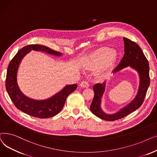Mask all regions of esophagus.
Instances as JSON below:
<instances>
[{
	"instance_id": "esophagus-1",
	"label": "esophagus",
	"mask_w": 157,
	"mask_h": 157,
	"mask_svg": "<svg viewBox=\"0 0 157 157\" xmlns=\"http://www.w3.org/2000/svg\"><path fill=\"white\" fill-rule=\"evenodd\" d=\"M79 86H80V87H81L87 88V87H89V84H88L87 82H86V81H82V82H81Z\"/></svg>"
}]
</instances>
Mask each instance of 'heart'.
<instances>
[{"instance_id": "obj_1", "label": "heart", "mask_w": 157, "mask_h": 157, "mask_svg": "<svg viewBox=\"0 0 157 157\" xmlns=\"http://www.w3.org/2000/svg\"><path fill=\"white\" fill-rule=\"evenodd\" d=\"M112 51L113 49L107 47L97 50L92 57L84 64V68L87 70H96L101 64L97 71V75L100 77L105 76L114 66L117 59L116 52Z\"/></svg>"}]
</instances>
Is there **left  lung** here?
Returning <instances> with one entry per match:
<instances>
[{
	"label": "left lung",
	"mask_w": 157,
	"mask_h": 157,
	"mask_svg": "<svg viewBox=\"0 0 157 157\" xmlns=\"http://www.w3.org/2000/svg\"><path fill=\"white\" fill-rule=\"evenodd\" d=\"M124 54L119 64L115 68L113 73H116L124 68L130 67L137 71L139 78V84L137 94L129 103L113 114H107L101 108V101L105 91L106 80L102 84H96L93 87L94 96L91 104L90 109L96 116L106 121H114L121 119L133 113L143 104L146 92L150 84V67L143 52L138 44L128 38H123Z\"/></svg>",
	"instance_id": "8db88e82"
}]
</instances>
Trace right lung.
<instances>
[{"instance_id":"add662e5","label":"right lung","mask_w":157,"mask_h":157,"mask_svg":"<svg viewBox=\"0 0 157 157\" xmlns=\"http://www.w3.org/2000/svg\"><path fill=\"white\" fill-rule=\"evenodd\" d=\"M31 50L42 52L59 57L62 54L41 44H30L20 49L10 62L7 71L6 87L7 93L16 107L24 113L39 118H48L57 114L63 108L66 98L77 87V84L66 85L60 91L44 100H35L25 95L17 81L20 64Z\"/></svg>"}]
</instances>
